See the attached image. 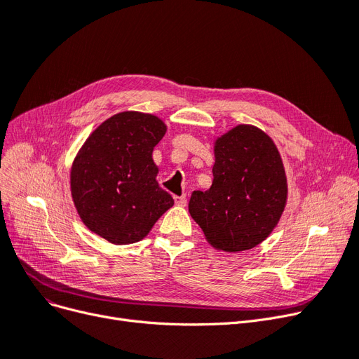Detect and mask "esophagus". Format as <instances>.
Instances as JSON below:
<instances>
[{"instance_id":"34e87169","label":"esophagus","mask_w":359,"mask_h":359,"mask_svg":"<svg viewBox=\"0 0 359 359\" xmlns=\"http://www.w3.org/2000/svg\"><path fill=\"white\" fill-rule=\"evenodd\" d=\"M175 202H176V205H179V207H184L186 205V196L184 195L175 196Z\"/></svg>"}]
</instances>
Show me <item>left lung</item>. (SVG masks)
<instances>
[{"label": "left lung", "instance_id": "8db88e82", "mask_svg": "<svg viewBox=\"0 0 359 359\" xmlns=\"http://www.w3.org/2000/svg\"><path fill=\"white\" fill-rule=\"evenodd\" d=\"M212 184L194 191L189 212L207 242L241 252L266 241L282 217L287 179L273 139L252 124H238L214 142Z\"/></svg>", "mask_w": 359, "mask_h": 359}]
</instances>
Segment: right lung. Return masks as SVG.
Returning a JSON list of instances; mask_svg holds the SVG:
<instances>
[{
    "label": "right lung",
    "instance_id": "1",
    "mask_svg": "<svg viewBox=\"0 0 359 359\" xmlns=\"http://www.w3.org/2000/svg\"><path fill=\"white\" fill-rule=\"evenodd\" d=\"M167 132L154 114L121 111L102 121L70 168L73 204L83 224L114 245L142 241L175 199L163 191L154 147Z\"/></svg>",
    "mask_w": 359,
    "mask_h": 359
}]
</instances>
